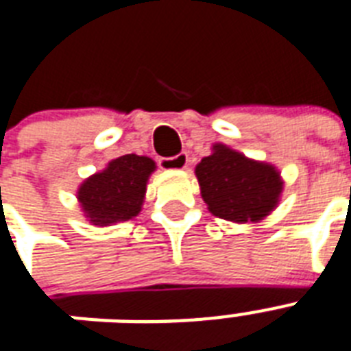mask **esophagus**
<instances>
[{"label": "esophagus", "instance_id": "34e87169", "mask_svg": "<svg viewBox=\"0 0 351 351\" xmlns=\"http://www.w3.org/2000/svg\"><path fill=\"white\" fill-rule=\"evenodd\" d=\"M189 154H179L176 157H167V159H161L159 165H161L162 170H184V168L189 167Z\"/></svg>", "mask_w": 351, "mask_h": 351}]
</instances>
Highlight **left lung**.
Wrapping results in <instances>:
<instances>
[{"mask_svg":"<svg viewBox=\"0 0 351 351\" xmlns=\"http://www.w3.org/2000/svg\"><path fill=\"white\" fill-rule=\"evenodd\" d=\"M206 208L232 223H258L278 206L284 179L278 168L249 159L230 146L216 143L213 154L195 167Z\"/></svg>","mask_w":351,"mask_h":351,"instance_id":"1","label":"left lung"}]
</instances>
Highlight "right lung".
<instances>
[{"instance_id":"right-lung-1","label":"right lung","mask_w":351,"mask_h":351,"mask_svg":"<svg viewBox=\"0 0 351 351\" xmlns=\"http://www.w3.org/2000/svg\"><path fill=\"white\" fill-rule=\"evenodd\" d=\"M156 168V161L150 157L126 154L84 179L77 190V199L86 219L97 227H110L138 216L146 184Z\"/></svg>"}]
</instances>
